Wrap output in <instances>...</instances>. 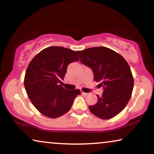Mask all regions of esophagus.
<instances>
[{
  "label": "esophagus",
  "mask_w": 154,
  "mask_h": 154,
  "mask_svg": "<svg viewBox=\"0 0 154 154\" xmlns=\"http://www.w3.org/2000/svg\"><path fill=\"white\" fill-rule=\"evenodd\" d=\"M81 94H83V95H86V94H87L88 93H86V92H84L83 91H81Z\"/></svg>",
  "instance_id": "obj_1"
}]
</instances>
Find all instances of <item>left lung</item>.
<instances>
[{
    "instance_id": "obj_1",
    "label": "left lung",
    "mask_w": 154,
    "mask_h": 154,
    "mask_svg": "<svg viewBox=\"0 0 154 154\" xmlns=\"http://www.w3.org/2000/svg\"><path fill=\"white\" fill-rule=\"evenodd\" d=\"M84 65L93 71L94 80L104 88L97 102L89 109L102 119H110L123 110L133 90L131 69L121 54L106 47H94L76 51Z\"/></svg>"
}]
</instances>
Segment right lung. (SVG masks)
Wrapping results in <instances>:
<instances>
[{
	"instance_id": "obj_1",
	"label": "right lung",
	"mask_w": 154,
	"mask_h": 154,
	"mask_svg": "<svg viewBox=\"0 0 154 154\" xmlns=\"http://www.w3.org/2000/svg\"><path fill=\"white\" fill-rule=\"evenodd\" d=\"M79 60L76 52L52 46L37 54L29 63L24 77L27 95L37 110L45 116L56 119L68 112L81 90H67L61 80L71 62Z\"/></svg>"
}]
</instances>
